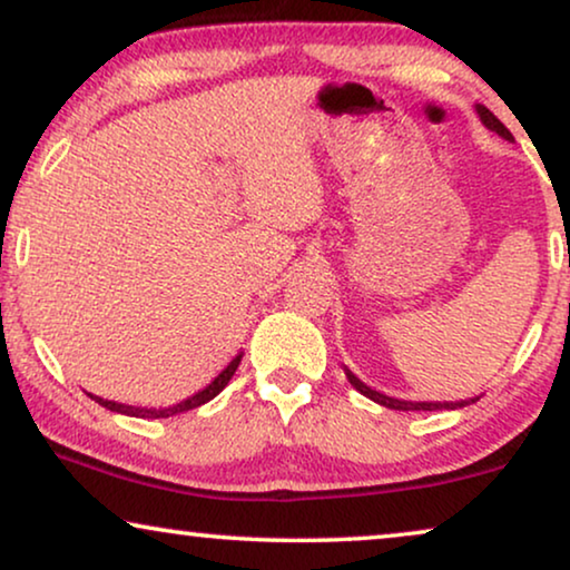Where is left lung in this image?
Wrapping results in <instances>:
<instances>
[{
	"label": "left lung",
	"mask_w": 570,
	"mask_h": 570,
	"mask_svg": "<svg viewBox=\"0 0 570 570\" xmlns=\"http://www.w3.org/2000/svg\"><path fill=\"white\" fill-rule=\"evenodd\" d=\"M478 114H480V119H482V124H485L488 129L498 131V135H501L503 139H513L511 131L503 127V121L498 119V116L490 111V108L478 106ZM347 379H350V384H353L363 396H368V400L384 404V407H389V410H456V407H464V404H466V402H404V400H394V396H386V394L376 392V389L365 386L363 381L357 379V376H353V373H350V371H347Z\"/></svg>",
	"instance_id": "left-lung-1"
}]
</instances>
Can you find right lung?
I'll return each instance as SVG.
<instances>
[{
    "mask_svg": "<svg viewBox=\"0 0 570 570\" xmlns=\"http://www.w3.org/2000/svg\"><path fill=\"white\" fill-rule=\"evenodd\" d=\"M238 363H240V355H236L230 361V365L228 368H225L220 376H217L213 384H209L207 389H202L199 394H194V396H189V400L186 402H181V404H174V407H168V410H147V407H129V404H119V402H108V400H100V396H92V400H96L98 404H104L106 410H111V412H124V415H131V417H170V415H176V412H186V410H194V407H199V404H205V402H209V400H215L217 394L223 392L225 386H228V381L233 379V373H236V368H238Z\"/></svg>",
    "mask_w": 570,
    "mask_h": 570,
    "instance_id": "1",
    "label": "right lung"
}]
</instances>
